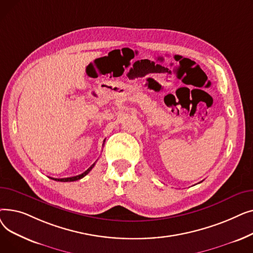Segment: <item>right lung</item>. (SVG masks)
Masks as SVG:
<instances>
[{"label":"right lung","mask_w":253,"mask_h":253,"mask_svg":"<svg viewBox=\"0 0 253 253\" xmlns=\"http://www.w3.org/2000/svg\"><path fill=\"white\" fill-rule=\"evenodd\" d=\"M104 141L105 140H103V144H104ZM103 144H102V147H103ZM94 165H95V163L93 164L92 166H90L85 172H83L82 174H79V175H76V176H72V177H65V178H53V177H50L51 179H53V180H56V181H76V180H79V179H81V178H83L85 175H87L89 172L91 171V169L94 167Z\"/></svg>","instance_id":"right-lung-1"}]
</instances>
